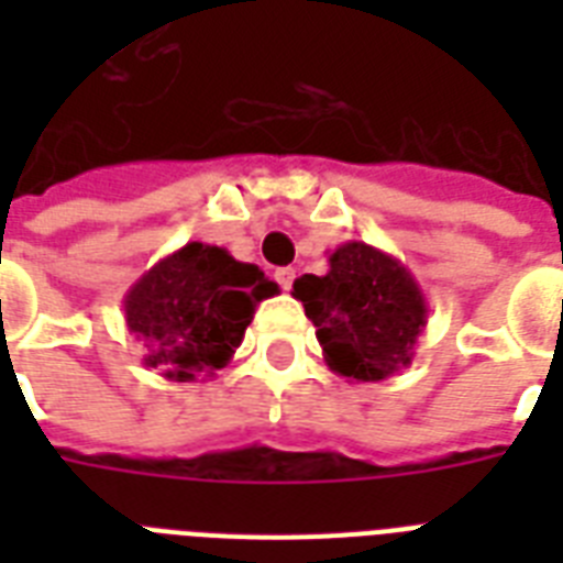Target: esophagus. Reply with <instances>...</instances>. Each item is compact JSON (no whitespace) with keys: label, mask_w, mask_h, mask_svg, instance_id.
<instances>
[{"label":"esophagus","mask_w":563,"mask_h":563,"mask_svg":"<svg viewBox=\"0 0 563 563\" xmlns=\"http://www.w3.org/2000/svg\"><path fill=\"white\" fill-rule=\"evenodd\" d=\"M274 277H277V283H280V289L289 291L291 283H295V268H277V272H274Z\"/></svg>","instance_id":"1"}]
</instances>
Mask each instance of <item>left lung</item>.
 I'll use <instances>...</instances> for the list:
<instances>
[{
	"label": "left lung",
	"instance_id": "left-lung-1",
	"mask_svg": "<svg viewBox=\"0 0 563 563\" xmlns=\"http://www.w3.org/2000/svg\"><path fill=\"white\" fill-rule=\"evenodd\" d=\"M327 263L330 272L303 274L291 295L316 324L330 371L379 383L411 365L429 309L409 268L356 239L335 247Z\"/></svg>",
	"mask_w": 563,
	"mask_h": 563
}]
</instances>
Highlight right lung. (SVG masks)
Segmentation results:
<instances>
[{
  "label": "right lung",
  "mask_w": 563,
  "mask_h": 563,
  "mask_svg": "<svg viewBox=\"0 0 563 563\" xmlns=\"http://www.w3.org/2000/svg\"><path fill=\"white\" fill-rule=\"evenodd\" d=\"M260 265L219 245L187 242L128 289L125 324L143 342L145 368L192 383L224 368L245 339L256 307L277 295Z\"/></svg>",
  "instance_id": "1"
}]
</instances>
